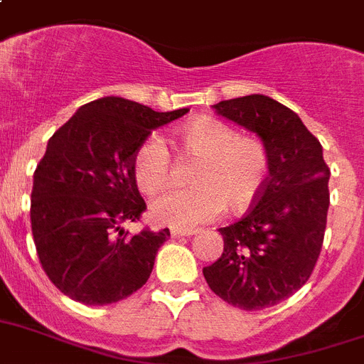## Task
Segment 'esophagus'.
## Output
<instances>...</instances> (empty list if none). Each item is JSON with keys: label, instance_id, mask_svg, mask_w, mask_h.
<instances>
[{"label": "esophagus", "instance_id": "esophagus-1", "mask_svg": "<svg viewBox=\"0 0 364 364\" xmlns=\"http://www.w3.org/2000/svg\"><path fill=\"white\" fill-rule=\"evenodd\" d=\"M198 230H189V228H171V235L173 237H189V235H195Z\"/></svg>", "mask_w": 364, "mask_h": 364}]
</instances>
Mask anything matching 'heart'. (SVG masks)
I'll use <instances>...</instances> for the list:
<instances>
[{
	"label": "heart",
	"mask_w": 364,
	"mask_h": 364,
	"mask_svg": "<svg viewBox=\"0 0 364 364\" xmlns=\"http://www.w3.org/2000/svg\"><path fill=\"white\" fill-rule=\"evenodd\" d=\"M182 145L198 158L195 188L169 189L151 203V215L161 225L193 228L225 212H243L256 203L269 178V154L257 139L243 138L217 119H197L182 129ZM166 139L151 134L132 156V175L144 193H156L171 178Z\"/></svg>",
	"instance_id": "b5f03b06"
}]
</instances>
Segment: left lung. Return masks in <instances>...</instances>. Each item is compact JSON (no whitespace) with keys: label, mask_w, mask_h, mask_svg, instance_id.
<instances>
[{"label":"left lung","mask_w":364,"mask_h":364,"mask_svg":"<svg viewBox=\"0 0 364 364\" xmlns=\"http://www.w3.org/2000/svg\"><path fill=\"white\" fill-rule=\"evenodd\" d=\"M262 138L269 178L243 219L219 228L225 250L203 274L213 293L245 311L276 306L311 276L330 206L322 145L291 108L252 93L213 105Z\"/></svg>","instance_id":"obj_1"}]
</instances>
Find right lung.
<instances>
[{"instance_id": "obj_1", "label": "right lung", "mask_w": 364, "mask_h": 364, "mask_svg": "<svg viewBox=\"0 0 364 364\" xmlns=\"http://www.w3.org/2000/svg\"><path fill=\"white\" fill-rule=\"evenodd\" d=\"M154 112L123 97H101L49 138L34 171L31 228L40 263L75 302L107 306L144 287L169 228L129 235L123 223L147 210L132 156L152 130L188 114Z\"/></svg>"}]
</instances>
